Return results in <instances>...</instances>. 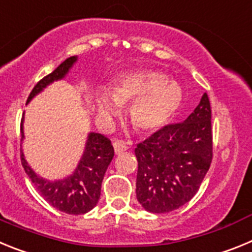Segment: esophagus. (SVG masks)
I'll return each mask as SVG.
<instances>
[{"mask_svg":"<svg viewBox=\"0 0 252 252\" xmlns=\"http://www.w3.org/2000/svg\"><path fill=\"white\" fill-rule=\"evenodd\" d=\"M113 149H115L116 155H119V154H122L124 151L127 150V145H126L124 141H120V140H117V141L113 142Z\"/></svg>","mask_w":252,"mask_h":252,"instance_id":"34e87169","label":"esophagus"}]
</instances>
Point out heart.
Masks as SVG:
<instances>
[{
	"instance_id": "heart-1",
	"label": "heart",
	"mask_w": 252,
	"mask_h": 252,
	"mask_svg": "<svg viewBox=\"0 0 252 252\" xmlns=\"http://www.w3.org/2000/svg\"><path fill=\"white\" fill-rule=\"evenodd\" d=\"M183 102V90L178 82L166 78L157 69L130 70L116 79L111 92L101 91L95 97V108L102 117L130 103L128 116L140 132L160 130L177 115Z\"/></svg>"
}]
</instances>
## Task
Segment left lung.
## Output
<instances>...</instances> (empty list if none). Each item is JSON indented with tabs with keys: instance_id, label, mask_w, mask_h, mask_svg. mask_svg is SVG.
<instances>
[{
	"instance_id": "left-lung-1",
	"label": "left lung",
	"mask_w": 252,
	"mask_h": 252,
	"mask_svg": "<svg viewBox=\"0 0 252 252\" xmlns=\"http://www.w3.org/2000/svg\"><path fill=\"white\" fill-rule=\"evenodd\" d=\"M211 104L207 93L182 124L164 126L137 144L136 197L151 213H168L198 192L212 161Z\"/></svg>"
}]
</instances>
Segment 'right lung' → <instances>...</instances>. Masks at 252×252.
Segmentation results:
<instances>
[{"mask_svg": "<svg viewBox=\"0 0 252 252\" xmlns=\"http://www.w3.org/2000/svg\"><path fill=\"white\" fill-rule=\"evenodd\" d=\"M77 57H70L60 64L54 72L44 77L32 88L28 103L35 95L43 92L44 88L55 81L63 79L70 70ZM24 116L21 119V141L24 140ZM111 141L101 133L90 132L87 137L83 155L72 174L59 180H48L36 174L25 159L21 149V164L37 192L49 204L68 215H83L98 203L101 186L106 170L113 158Z\"/></svg>", "mask_w": 252, "mask_h": 252, "instance_id": "add662e5", "label": "right lung"}]
</instances>
